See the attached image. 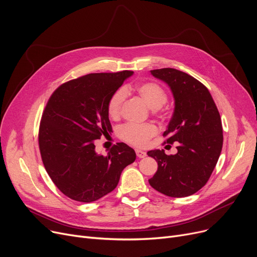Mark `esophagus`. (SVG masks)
I'll use <instances>...</instances> for the list:
<instances>
[{
	"mask_svg": "<svg viewBox=\"0 0 257 257\" xmlns=\"http://www.w3.org/2000/svg\"><path fill=\"white\" fill-rule=\"evenodd\" d=\"M136 153H137V155H138V157H140V158H144V157H146V152H144V151H142V150H139V149H137L136 150Z\"/></svg>",
	"mask_w": 257,
	"mask_h": 257,
	"instance_id": "34e87169",
	"label": "esophagus"
}]
</instances>
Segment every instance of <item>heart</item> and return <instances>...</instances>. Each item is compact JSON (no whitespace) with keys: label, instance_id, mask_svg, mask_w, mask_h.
<instances>
[{"label":"heart","instance_id":"heart-1","mask_svg":"<svg viewBox=\"0 0 257 257\" xmlns=\"http://www.w3.org/2000/svg\"><path fill=\"white\" fill-rule=\"evenodd\" d=\"M138 91L141 97L146 101L151 109H159L167 102V93L164 88L153 82L142 83L138 86ZM127 97V89L120 87L113 92L108 101V113L111 117H117L120 114L121 106ZM157 133V127L154 124H136L127 123L118 129V137L125 142L144 147L152 137Z\"/></svg>","mask_w":257,"mask_h":257}]
</instances>
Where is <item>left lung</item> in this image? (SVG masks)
Here are the masks:
<instances>
[{"label":"left lung","instance_id":"8db88e82","mask_svg":"<svg viewBox=\"0 0 257 257\" xmlns=\"http://www.w3.org/2000/svg\"><path fill=\"white\" fill-rule=\"evenodd\" d=\"M170 87L175 102L172 118L164 132L167 143H179L177 153L151 150L158 164L150 185L169 197L197 193L208 181L223 146L221 116L209 90L200 81L176 69L151 71Z\"/></svg>","mask_w":257,"mask_h":257}]
</instances>
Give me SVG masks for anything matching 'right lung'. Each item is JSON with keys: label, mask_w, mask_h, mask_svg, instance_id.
Here are the masks:
<instances>
[{"label": "right lung", "mask_w": 257, "mask_h": 257, "mask_svg": "<svg viewBox=\"0 0 257 257\" xmlns=\"http://www.w3.org/2000/svg\"><path fill=\"white\" fill-rule=\"evenodd\" d=\"M132 75L88 74L60 85L47 103L39 126L40 155L54 184L73 200L89 203L112 192L121 172L137 158L124 143L106 156L94 146L112 131L108 101Z\"/></svg>", "instance_id": "1"}]
</instances>
